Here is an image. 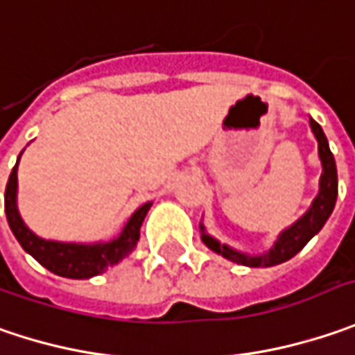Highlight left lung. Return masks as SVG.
<instances>
[{"label": "left lung", "instance_id": "8db88e82", "mask_svg": "<svg viewBox=\"0 0 355 355\" xmlns=\"http://www.w3.org/2000/svg\"><path fill=\"white\" fill-rule=\"evenodd\" d=\"M310 127L318 141V155L322 161V175H320V191L316 198L312 200L310 208L302 214L300 218L292 226H288L278 234V239L274 242V246L270 248L266 254H244L239 252L226 244H220L216 239H212L207 234L205 224H200V239L207 244L208 248L216 254L224 256L230 262H236L242 266H250V268H268L282 264L286 260H290L292 256H296L302 248L310 242L312 236H316L322 230V226L330 218L331 210L336 207V198H338V171H336V161L328 147V139L322 131V127L318 125L314 119H310Z\"/></svg>", "mask_w": 355, "mask_h": 355}]
</instances>
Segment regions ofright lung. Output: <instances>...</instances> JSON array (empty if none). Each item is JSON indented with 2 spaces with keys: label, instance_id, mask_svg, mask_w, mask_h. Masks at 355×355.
<instances>
[{
  "label": "right lung",
  "instance_id": "add662e5",
  "mask_svg": "<svg viewBox=\"0 0 355 355\" xmlns=\"http://www.w3.org/2000/svg\"><path fill=\"white\" fill-rule=\"evenodd\" d=\"M17 162L9 175L8 187H6V214H8V223L13 236L21 244L25 252L33 256L41 266H45L49 272L63 278L83 280V278H93L97 274H103L105 270L115 266L119 260L127 258L135 250L141 236V224L145 220L153 202L137 208L127 224L123 226L121 234L109 242L75 244V242L39 239L37 234H33L25 226L17 210Z\"/></svg>",
  "mask_w": 355,
  "mask_h": 355
}]
</instances>
